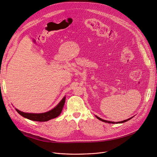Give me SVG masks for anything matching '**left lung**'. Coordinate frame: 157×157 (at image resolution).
I'll return each instance as SVG.
<instances>
[{
	"label": "left lung",
	"mask_w": 157,
	"mask_h": 157,
	"mask_svg": "<svg viewBox=\"0 0 157 157\" xmlns=\"http://www.w3.org/2000/svg\"><path fill=\"white\" fill-rule=\"evenodd\" d=\"M96 117L98 118V119H99V120H100V121H103V122H107V123H110V124H115V122H111V121H105V120H103V119H102V118H100L99 117H97L96 116ZM132 118H128V119H127V120H125V121H121V122H116V123H123V122H126V121H129L130 119H131Z\"/></svg>",
	"instance_id": "obj_1"
}]
</instances>
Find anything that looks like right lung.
Here are the masks:
<instances>
[{"instance_id":"1","label":"right lung","mask_w":157,"mask_h":157,"mask_svg":"<svg viewBox=\"0 0 157 157\" xmlns=\"http://www.w3.org/2000/svg\"><path fill=\"white\" fill-rule=\"evenodd\" d=\"M65 97H64L62 100H61L58 105H57L55 108H54L52 110L44 113H23L22 111H20L18 109H16V111L21 115L22 117H25L26 118H28V119L31 120V121H39V122H45V121H48L50 119H52V118H56L57 117H58L61 111H62V109L63 107V105L65 104Z\"/></svg>"}]
</instances>
